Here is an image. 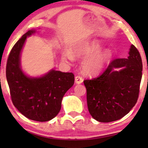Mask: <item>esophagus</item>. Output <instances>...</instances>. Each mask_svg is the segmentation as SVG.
I'll list each match as a JSON object with an SVG mask.
<instances>
[{
    "mask_svg": "<svg viewBox=\"0 0 148 148\" xmlns=\"http://www.w3.org/2000/svg\"><path fill=\"white\" fill-rule=\"evenodd\" d=\"M83 81H84V79H83V78L81 77V76H75V83L76 84H81V83L83 82Z\"/></svg>",
    "mask_w": 148,
    "mask_h": 148,
    "instance_id": "1",
    "label": "esophagus"
}]
</instances>
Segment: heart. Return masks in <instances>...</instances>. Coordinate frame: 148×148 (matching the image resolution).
Here are the masks:
<instances>
[{"label":"heart","mask_w":148,"mask_h":148,"mask_svg":"<svg viewBox=\"0 0 148 148\" xmlns=\"http://www.w3.org/2000/svg\"><path fill=\"white\" fill-rule=\"evenodd\" d=\"M102 47L97 40L83 42L74 45L71 51H66L62 53V59L65 62H72L75 57L85 58L82 62V69L85 74L96 75L106 68L112 58V52L106 49L99 51Z\"/></svg>","instance_id":"b5f03b06"}]
</instances>
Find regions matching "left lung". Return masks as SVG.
Returning <instances> with one entry per match:
<instances>
[{"label": "left lung", "mask_w": 148, "mask_h": 148, "mask_svg": "<svg viewBox=\"0 0 148 148\" xmlns=\"http://www.w3.org/2000/svg\"><path fill=\"white\" fill-rule=\"evenodd\" d=\"M120 68V70L114 71ZM141 57L131 45L127 58L111 61L97 78L85 80L90 114L100 123H110L123 118L135 106L142 78Z\"/></svg>", "instance_id": "8db88e82"}]
</instances>
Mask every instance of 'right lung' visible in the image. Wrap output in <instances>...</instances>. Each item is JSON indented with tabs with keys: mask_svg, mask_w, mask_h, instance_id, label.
Returning <instances> with one entry per match:
<instances>
[{
	"mask_svg": "<svg viewBox=\"0 0 148 148\" xmlns=\"http://www.w3.org/2000/svg\"><path fill=\"white\" fill-rule=\"evenodd\" d=\"M36 33L30 30L15 44L8 57L6 78L14 106L30 120L47 122L60 111L63 96L74 85L72 73L51 69L45 75L31 77L21 65V53L28 37Z\"/></svg>",
	"mask_w": 148,
	"mask_h": 148,
	"instance_id": "obj_1",
	"label": "right lung"
}]
</instances>
